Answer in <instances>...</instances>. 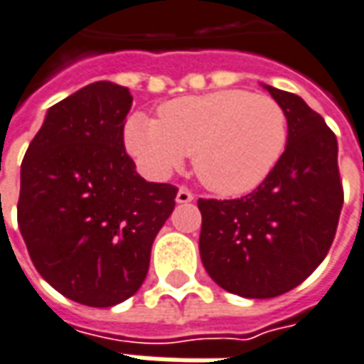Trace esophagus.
I'll return each mask as SVG.
<instances>
[{"label":"esophagus","mask_w":364,"mask_h":364,"mask_svg":"<svg viewBox=\"0 0 364 364\" xmlns=\"http://www.w3.org/2000/svg\"><path fill=\"white\" fill-rule=\"evenodd\" d=\"M193 201V193L188 188H180L176 192V203H190Z\"/></svg>","instance_id":"34e87169"}]
</instances>
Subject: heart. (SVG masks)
<instances>
[{
    "mask_svg": "<svg viewBox=\"0 0 364 364\" xmlns=\"http://www.w3.org/2000/svg\"><path fill=\"white\" fill-rule=\"evenodd\" d=\"M288 138L284 109L264 94L218 90L172 100L159 120L136 113L124 127V146L151 178H166L193 153V171L220 196H244L263 184Z\"/></svg>",
    "mask_w": 364,
    "mask_h": 364,
    "instance_id": "obj_1",
    "label": "heart"
}]
</instances>
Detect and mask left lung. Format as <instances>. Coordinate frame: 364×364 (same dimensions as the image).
Returning <instances> with one entry per match:
<instances>
[{
    "mask_svg": "<svg viewBox=\"0 0 364 364\" xmlns=\"http://www.w3.org/2000/svg\"><path fill=\"white\" fill-rule=\"evenodd\" d=\"M261 86L286 113L282 157L255 192L198 201L207 274L251 299L282 296L324 261L343 205L334 132L299 95Z\"/></svg>",
    "mask_w": 364,
    "mask_h": 364,
    "instance_id": "8db88e82",
    "label": "left lung"
}]
</instances>
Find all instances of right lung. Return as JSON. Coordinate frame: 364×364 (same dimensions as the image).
Segmentation results:
<instances>
[{
    "mask_svg": "<svg viewBox=\"0 0 364 364\" xmlns=\"http://www.w3.org/2000/svg\"><path fill=\"white\" fill-rule=\"evenodd\" d=\"M130 90L94 82L48 109L21 165L18 228L46 282L88 307L144 284L176 188L147 182L124 149Z\"/></svg>",
    "mask_w": 364,
    "mask_h": 364,
    "instance_id": "right-lung-1",
    "label": "right lung"
}]
</instances>
